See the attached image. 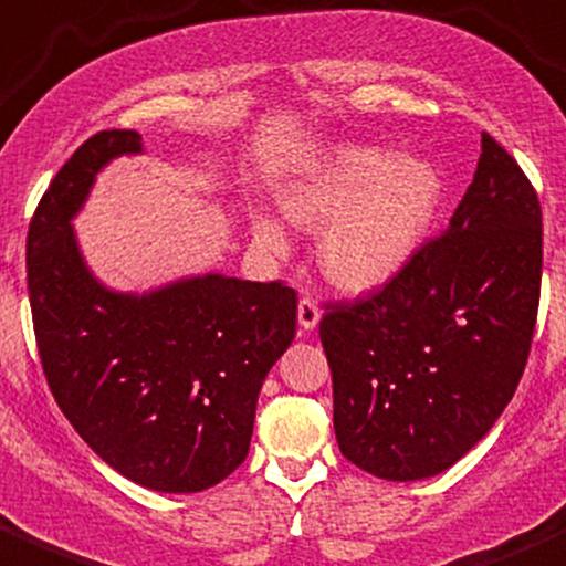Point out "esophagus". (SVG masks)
Returning <instances> with one entry per match:
<instances>
[{
	"mask_svg": "<svg viewBox=\"0 0 566 566\" xmlns=\"http://www.w3.org/2000/svg\"><path fill=\"white\" fill-rule=\"evenodd\" d=\"M317 321H321V306H317V301L312 295H304L298 301V326L304 332H312L317 326Z\"/></svg>",
	"mask_w": 566,
	"mask_h": 566,
	"instance_id": "1",
	"label": "esophagus"
}]
</instances>
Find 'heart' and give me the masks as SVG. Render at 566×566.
<instances>
[{
  "instance_id": "heart-1",
  "label": "heart",
  "mask_w": 566,
  "mask_h": 566,
  "mask_svg": "<svg viewBox=\"0 0 566 566\" xmlns=\"http://www.w3.org/2000/svg\"><path fill=\"white\" fill-rule=\"evenodd\" d=\"M446 201V177L429 157H400L384 146L343 144L290 182L282 210L304 232H326L321 268L345 293H373L392 282L429 243ZM254 238L282 254L287 234L256 218Z\"/></svg>"
}]
</instances>
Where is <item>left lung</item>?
<instances>
[{
	"label": "left lung",
	"instance_id": "left-lung-1",
	"mask_svg": "<svg viewBox=\"0 0 566 566\" xmlns=\"http://www.w3.org/2000/svg\"><path fill=\"white\" fill-rule=\"evenodd\" d=\"M539 284V199L484 132L473 185L446 232L381 290L323 315L343 457L384 481L457 464L517 389Z\"/></svg>",
	"mask_w": 566,
	"mask_h": 566
}]
</instances>
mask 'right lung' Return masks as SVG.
Here are the masks:
<instances>
[{"mask_svg": "<svg viewBox=\"0 0 566 566\" xmlns=\"http://www.w3.org/2000/svg\"><path fill=\"white\" fill-rule=\"evenodd\" d=\"M135 129L87 137L27 234V287L43 373L76 434L124 479L201 492L243 464L268 370L295 337L293 287L205 273L149 293L98 282L71 221L96 174L140 155Z\"/></svg>", "mask_w": 566, "mask_h": 566, "instance_id": "right-lung-1", "label": "right lung"}]
</instances>
